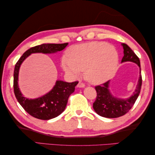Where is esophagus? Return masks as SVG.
Returning a JSON list of instances; mask_svg holds the SVG:
<instances>
[{"instance_id": "1", "label": "esophagus", "mask_w": 155, "mask_h": 155, "mask_svg": "<svg viewBox=\"0 0 155 155\" xmlns=\"http://www.w3.org/2000/svg\"><path fill=\"white\" fill-rule=\"evenodd\" d=\"M85 87V84L84 83H82V82H79L78 83V87H79V88H84Z\"/></svg>"}]
</instances>
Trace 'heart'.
<instances>
[{"label": "heart", "instance_id": "obj_1", "mask_svg": "<svg viewBox=\"0 0 155 155\" xmlns=\"http://www.w3.org/2000/svg\"><path fill=\"white\" fill-rule=\"evenodd\" d=\"M62 66L64 71L73 77L85 71V78L93 84L108 80L115 73L118 64V54L115 47L103 42H91L78 45L68 51Z\"/></svg>", "mask_w": 155, "mask_h": 155}]
</instances>
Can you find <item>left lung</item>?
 <instances>
[{"label": "left lung", "mask_w": 155, "mask_h": 155, "mask_svg": "<svg viewBox=\"0 0 155 155\" xmlns=\"http://www.w3.org/2000/svg\"><path fill=\"white\" fill-rule=\"evenodd\" d=\"M124 49V56L121 62H133L139 66L140 70V75L137 85L136 89L133 95L126 99H121L114 97L108 89L109 82L108 81L99 86H96L95 90L97 92V97L93 103V109L99 115L107 118H117L127 113L133 107L134 104L140 93L142 78L141 75L140 61L134 51L127 45L121 44Z\"/></svg>", "instance_id": "8db88e82"}]
</instances>
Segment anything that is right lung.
<instances>
[{"instance_id":"1","label":"right lung","mask_w":155,"mask_h":155,"mask_svg":"<svg viewBox=\"0 0 155 155\" xmlns=\"http://www.w3.org/2000/svg\"><path fill=\"white\" fill-rule=\"evenodd\" d=\"M68 45L63 44H42L30 48L26 51L16 62L14 72V91L18 101L30 115L42 120H48L60 115L64 110L68 99L74 92L78 82H66L56 81L54 88L47 94L36 99L25 97L19 89L18 81L20 65L22 62L31 54H54L60 51Z\"/></svg>"}]
</instances>
